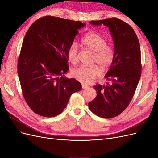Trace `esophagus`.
Returning <instances> with one entry per match:
<instances>
[{"label": "esophagus", "mask_w": 158, "mask_h": 158, "mask_svg": "<svg viewBox=\"0 0 158 158\" xmlns=\"http://www.w3.org/2000/svg\"><path fill=\"white\" fill-rule=\"evenodd\" d=\"M82 87L83 89H87V88H89L88 85H85V84H82Z\"/></svg>", "instance_id": "obj_1"}]
</instances>
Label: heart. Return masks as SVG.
Masks as SVG:
<instances>
[{
	"label": "heart",
	"instance_id": "1",
	"mask_svg": "<svg viewBox=\"0 0 158 158\" xmlns=\"http://www.w3.org/2000/svg\"><path fill=\"white\" fill-rule=\"evenodd\" d=\"M82 44L89 49L95 52L93 61L97 63L102 69H106L111 64L114 57V48L111 44L107 43L106 38L98 32H89L82 39ZM78 47L76 42L69 46L66 57L72 64L78 61ZM101 74L98 66H80L72 71V76L80 82L89 84Z\"/></svg>",
	"mask_w": 158,
	"mask_h": 158
}]
</instances>
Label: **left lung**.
<instances>
[{"instance_id": "obj_1", "label": "left lung", "mask_w": 158, "mask_h": 158, "mask_svg": "<svg viewBox=\"0 0 158 158\" xmlns=\"http://www.w3.org/2000/svg\"><path fill=\"white\" fill-rule=\"evenodd\" d=\"M89 23L108 27L114 43V57L105 76L109 82L94 85L97 96L88 103L90 111L97 116L111 118L125 111L139 82L142 70L139 41L132 28L118 18Z\"/></svg>"}]
</instances>
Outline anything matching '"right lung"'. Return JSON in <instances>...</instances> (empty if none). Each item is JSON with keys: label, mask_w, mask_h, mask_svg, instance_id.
Listing matches in <instances>:
<instances>
[{"label": "right lung", "mask_w": 158, "mask_h": 158, "mask_svg": "<svg viewBox=\"0 0 158 158\" xmlns=\"http://www.w3.org/2000/svg\"><path fill=\"white\" fill-rule=\"evenodd\" d=\"M79 21L45 16L32 23L23 39L18 74L23 98L39 115L52 117L63 111L81 84L64 76L69 70L66 51L78 30Z\"/></svg>", "instance_id": "right-lung-1"}]
</instances>
